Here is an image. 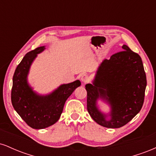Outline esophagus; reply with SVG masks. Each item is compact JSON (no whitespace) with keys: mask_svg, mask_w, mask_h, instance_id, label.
I'll return each instance as SVG.
<instances>
[{"mask_svg":"<svg viewBox=\"0 0 156 156\" xmlns=\"http://www.w3.org/2000/svg\"><path fill=\"white\" fill-rule=\"evenodd\" d=\"M80 80H81L83 83H86L87 82L89 81V77L85 74L81 75V76H80Z\"/></svg>","mask_w":156,"mask_h":156,"instance_id":"esophagus-1","label":"esophagus"}]
</instances>
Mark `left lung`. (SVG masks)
Wrapping results in <instances>:
<instances>
[{"mask_svg":"<svg viewBox=\"0 0 156 156\" xmlns=\"http://www.w3.org/2000/svg\"><path fill=\"white\" fill-rule=\"evenodd\" d=\"M122 50L103 61L94 83L85 86L89 114L97 123L108 128H120L129 122L144 103L147 78L142 61L127 45H123ZM99 96L112 105L110 121H106L96 108Z\"/></svg>","mask_w":156,"mask_h":156,"instance_id":"left-lung-1","label":"left lung"}]
</instances>
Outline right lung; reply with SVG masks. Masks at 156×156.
Masks as SVG:
<instances>
[{"label":"right lung","mask_w":156,"mask_h":156,"mask_svg":"<svg viewBox=\"0 0 156 156\" xmlns=\"http://www.w3.org/2000/svg\"><path fill=\"white\" fill-rule=\"evenodd\" d=\"M44 46L28 52L17 65L14 73L11 99L14 108L26 122L34 129L48 128L56 122L63 112L66 101L77 87L80 80L60 86L52 94L39 96L27 83V75L37 54L44 51Z\"/></svg>","instance_id":"add662e5"}]
</instances>
